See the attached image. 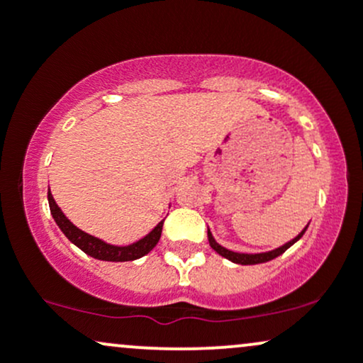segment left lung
I'll use <instances>...</instances> for the list:
<instances>
[{"label": "left lung", "instance_id": "8db88e82", "mask_svg": "<svg viewBox=\"0 0 363 363\" xmlns=\"http://www.w3.org/2000/svg\"><path fill=\"white\" fill-rule=\"evenodd\" d=\"M307 227H309V225H307ZM307 227L303 228V230L301 232V234H298L297 237H294V239L289 240V242H286V244H283V245H280V247L273 249V251H268V252H256V254H247V252H234V251H230V249H225L223 245H220L218 242H216V240H215V237L211 235L210 228H208V240H210V245H211V247H213L215 251L218 252L220 256H222V257H227L228 261H232V262H237V264H259V262L272 261V259H274V257L281 256V254L285 252L286 249L291 247V245H294L295 242H297L298 239H301V237H302L303 234H306Z\"/></svg>", "mask_w": 363, "mask_h": 363}]
</instances>
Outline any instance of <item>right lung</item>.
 <instances>
[{
    "label": "right lung",
    "mask_w": 363,
    "mask_h": 363,
    "mask_svg": "<svg viewBox=\"0 0 363 363\" xmlns=\"http://www.w3.org/2000/svg\"><path fill=\"white\" fill-rule=\"evenodd\" d=\"M48 201L49 208H51V215L56 222L57 227L61 228V232L68 237L72 242L80 247L83 252L89 254V256L95 257V259L101 261H112V262H121V261H135L143 257L145 254H148L155 247L162 235V227H164V220L158 222V225L153 228L150 234H147L143 239L136 240V242L128 244V245H112L107 244L106 240L94 237L86 232H83L82 228H78L77 225H73L68 220V216L61 211V208L54 201L51 189H48Z\"/></svg>",
    "instance_id": "1"
}]
</instances>
